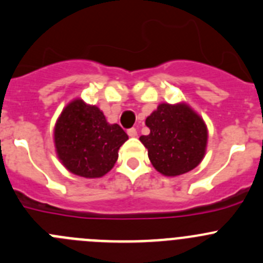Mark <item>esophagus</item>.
<instances>
[{"label":"esophagus","instance_id":"34e87169","mask_svg":"<svg viewBox=\"0 0 263 263\" xmlns=\"http://www.w3.org/2000/svg\"><path fill=\"white\" fill-rule=\"evenodd\" d=\"M127 134H128L129 137H136V136H137L136 128H129V129H127Z\"/></svg>","mask_w":263,"mask_h":263}]
</instances>
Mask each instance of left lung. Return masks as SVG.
Returning a JSON list of instances; mask_svg holds the SVG:
<instances>
[{"mask_svg": "<svg viewBox=\"0 0 263 263\" xmlns=\"http://www.w3.org/2000/svg\"><path fill=\"white\" fill-rule=\"evenodd\" d=\"M150 134L140 137L153 167L175 177L194 170L202 162L208 131L204 121L186 104L163 103L145 121Z\"/></svg>", "mask_w": 263, "mask_h": 263, "instance_id": "1", "label": "left lung"}]
</instances>
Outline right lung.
Segmentation results:
<instances>
[{"label":"right lung","instance_id":"add662e5","mask_svg":"<svg viewBox=\"0 0 263 263\" xmlns=\"http://www.w3.org/2000/svg\"><path fill=\"white\" fill-rule=\"evenodd\" d=\"M127 140L118 124H109L98 106L87 105L81 99L64 108L53 129L59 159L69 172L86 178L108 173Z\"/></svg>","mask_w":263,"mask_h":263}]
</instances>
